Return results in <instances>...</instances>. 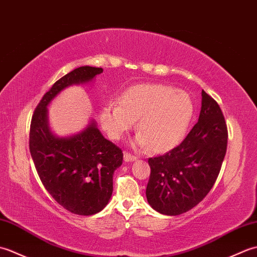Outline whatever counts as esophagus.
Segmentation results:
<instances>
[{"mask_svg":"<svg viewBox=\"0 0 257 257\" xmlns=\"http://www.w3.org/2000/svg\"><path fill=\"white\" fill-rule=\"evenodd\" d=\"M123 159H124V161H125V162H133V161H136V160H137V157H136V156H133V155H130L129 152H125V151H124V154H123Z\"/></svg>","mask_w":257,"mask_h":257,"instance_id":"1","label":"esophagus"}]
</instances>
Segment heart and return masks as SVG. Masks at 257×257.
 Masks as SVG:
<instances>
[{
	"label": "heart",
	"mask_w": 257,
	"mask_h": 257,
	"mask_svg": "<svg viewBox=\"0 0 257 257\" xmlns=\"http://www.w3.org/2000/svg\"><path fill=\"white\" fill-rule=\"evenodd\" d=\"M193 114L194 103L188 92L163 84H140L125 90L119 103H107L100 121L109 137L119 140L138 120L140 133L133 145L165 152L183 140Z\"/></svg>",
	"instance_id": "obj_1"
}]
</instances>
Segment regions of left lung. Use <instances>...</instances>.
<instances>
[{
    "label": "left lung",
    "mask_w": 257,
    "mask_h": 257,
    "mask_svg": "<svg viewBox=\"0 0 257 257\" xmlns=\"http://www.w3.org/2000/svg\"><path fill=\"white\" fill-rule=\"evenodd\" d=\"M227 128L221 108L202 90L199 121L176 148L149 158L146 195L154 210L179 215L203 200L214 185L224 160Z\"/></svg>",
    "instance_id": "8db88e82"
}]
</instances>
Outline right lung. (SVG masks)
I'll list each match as a JSON object with an SVG mask.
<instances>
[{
	"mask_svg": "<svg viewBox=\"0 0 257 257\" xmlns=\"http://www.w3.org/2000/svg\"><path fill=\"white\" fill-rule=\"evenodd\" d=\"M101 73L102 68L81 66L58 79L43 96L31 122L30 151L38 177L58 204L78 215L96 214L108 204L122 151L103 137L94 119L78 134L54 135L47 107L65 88L91 83Z\"/></svg>",
	"mask_w": 257,
	"mask_h": 257,
	"instance_id": "add662e5",
	"label": "right lung"
}]
</instances>
